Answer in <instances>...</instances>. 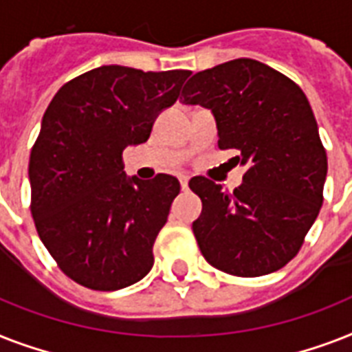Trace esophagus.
Segmentation results:
<instances>
[{
    "mask_svg": "<svg viewBox=\"0 0 352 352\" xmlns=\"http://www.w3.org/2000/svg\"><path fill=\"white\" fill-rule=\"evenodd\" d=\"M179 181H181V186L182 188H186L188 186V181H190V177H188V175H181V177H179Z\"/></svg>",
    "mask_w": 352,
    "mask_h": 352,
    "instance_id": "esophagus-1",
    "label": "esophagus"
}]
</instances>
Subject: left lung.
Wrapping results in <instances>:
<instances>
[{"mask_svg": "<svg viewBox=\"0 0 352 352\" xmlns=\"http://www.w3.org/2000/svg\"><path fill=\"white\" fill-rule=\"evenodd\" d=\"M181 98L212 109L219 148L246 166L234 192L206 177L190 181L203 201L193 234L204 259L239 278L276 272L300 252L323 203L327 153L305 93L276 69L237 58L193 74Z\"/></svg>", "mask_w": 352, "mask_h": 352, "instance_id": "1", "label": "left lung"}]
</instances>
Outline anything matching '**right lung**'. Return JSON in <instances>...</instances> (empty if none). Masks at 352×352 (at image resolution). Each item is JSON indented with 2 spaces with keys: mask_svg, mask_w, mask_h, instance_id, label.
<instances>
[{
  "mask_svg": "<svg viewBox=\"0 0 352 352\" xmlns=\"http://www.w3.org/2000/svg\"><path fill=\"white\" fill-rule=\"evenodd\" d=\"M190 74L102 65L63 84L47 107L30 151V214L78 285L118 290L153 267V243L181 184L166 173L127 179L122 151L148 140Z\"/></svg>",
  "mask_w": 352,
  "mask_h": 352,
  "instance_id": "right-lung-1",
  "label": "right lung"
}]
</instances>
